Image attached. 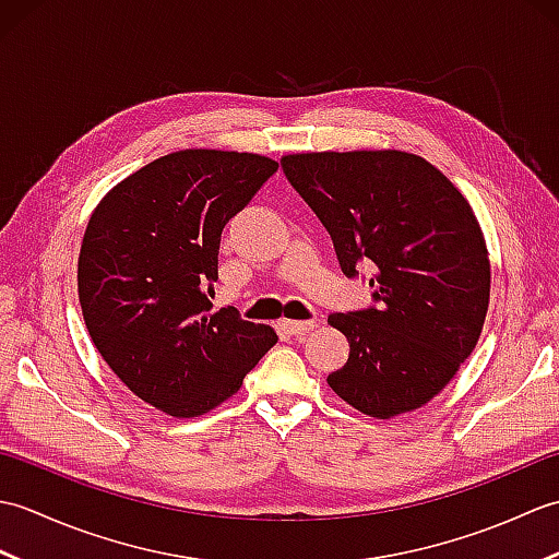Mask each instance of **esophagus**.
<instances>
[{
    "mask_svg": "<svg viewBox=\"0 0 559 559\" xmlns=\"http://www.w3.org/2000/svg\"><path fill=\"white\" fill-rule=\"evenodd\" d=\"M281 329L298 336V334H310L312 329H317V322H293V319H283Z\"/></svg>",
    "mask_w": 559,
    "mask_h": 559,
    "instance_id": "esophagus-1",
    "label": "esophagus"
}]
</instances>
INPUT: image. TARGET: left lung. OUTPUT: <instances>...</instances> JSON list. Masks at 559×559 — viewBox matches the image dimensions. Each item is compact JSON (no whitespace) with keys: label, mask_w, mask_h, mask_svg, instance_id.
I'll return each instance as SVG.
<instances>
[{"label":"left lung","mask_w":559,"mask_h":559,"mask_svg":"<svg viewBox=\"0 0 559 559\" xmlns=\"http://www.w3.org/2000/svg\"><path fill=\"white\" fill-rule=\"evenodd\" d=\"M281 165L329 230L341 271L374 264L379 305L329 317L350 343L329 386L377 420L425 406L468 360L488 314L490 257L468 199L396 148L286 153Z\"/></svg>","instance_id":"left-lung-1"}]
</instances>
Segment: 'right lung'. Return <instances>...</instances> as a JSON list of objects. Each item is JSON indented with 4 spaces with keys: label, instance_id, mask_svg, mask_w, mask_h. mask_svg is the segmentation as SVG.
<instances>
[{
    "label": "right lung",
    "instance_id": "obj_1",
    "mask_svg": "<svg viewBox=\"0 0 559 559\" xmlns=\"http://www.w3.org/2000/svg\"><path fill=\"white\" fill-rule=\"evenodd\" d=\"M276 170L259 153L182 148L124 177L91 213L76 271L83 322L122 384L165 415L221 406L278 341L209 300L223 225Z\"/></svg>",
    "mask_w": 559,
    "mask_h": 559
}]
</instances>
